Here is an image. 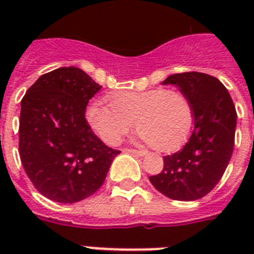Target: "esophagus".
Masks as SVG:
<instances>
[{"instance_id": "34e87169", "label": "esophagus", "mask_w": 254, "mask_h": 254, "mask_svg": "<svg viewBox=\"0 0 254 254\" xmlns=\"http://www.w3.org/2000/svg\"><path fill=\"white\" fill-rule=\"evenodd\" d=\"M127 153H130V154H134L137 157H143V155H146L147 153L143 150H135V149H127Z\"/></svg>"}]
</instances>
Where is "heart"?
I'll use <instances>...</instances> for the list:
<instances>
[{"mask_svg":"<svg viewBox=\"0 0 254 254\" xmlns=\"http://www.w3.org/2000/svg\"><path fill=\"white\" fill-rule=\"evenodd\" d=\"M85 116L108 145L119 143L134 123L139 139L159 151L175 150L183 145L193 125V108L189 97L166 88L119 92L111 96V107L92 103Z\"/></svg>","mask_w":254,"mask_h":254,"instance_id":"heart-1","label":"heart"}]
</instances>
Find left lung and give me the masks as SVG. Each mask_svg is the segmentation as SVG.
<instances>
[{"instance_id":"left-lung-1","label":"left lung","mask_w":254,"mask_h":254,"mask_svg":"<svg viewBox=\"0 0 254 254\" xmlns=\"http://www.w3.org/2000/svg\"><path fill=\"white\" fill-rule=\"evenodd\" d=\"M163 84L177 85L193 108V129L181 150L163 157V170L149 178L159 192L174 200L191 201L211 192L232 157L236 108L227 88L203 72H182Z\"/></svg>"}]
</instances>
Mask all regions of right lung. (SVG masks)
I'll return each mask as SVG.
<instances>
[{"mask_svg":"<svg viewBox=\"0 0 254 254\" xmlns=\"http://www.w3.org/2000/svg\"><path fill=\"white\" fill-rule=\"evenodd\" d=\"M100 85L77 67L42 75L21 101L19 157L34 187L58 203H76L103 186L121 151L108 147L85 120Z\"/></svg>","mask_w":254,"mask_h":254,"instance_id":"obj_1","label":"right lung"}]
</instances>
